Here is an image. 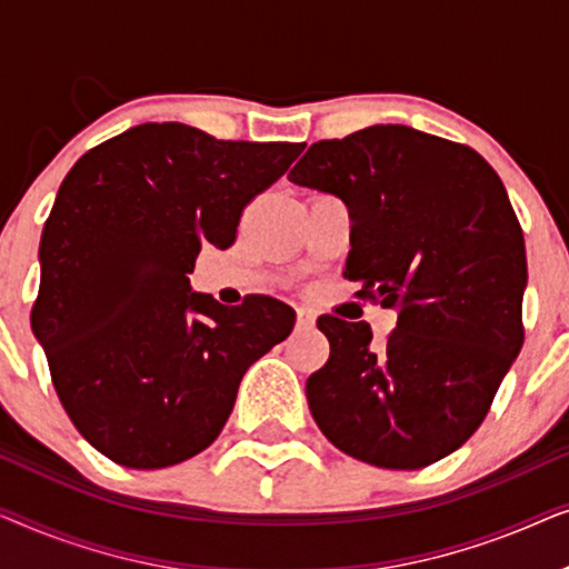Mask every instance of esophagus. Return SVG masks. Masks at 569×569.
<instances>
[{
    "label": "esophagus",
    "instance_id": "esophagus-1",
    "mask_svg": "<svg viewBox=\"0 0 569 569\" xmlns=\"http://www.w3.org/2000/svg\"><path fill=\"white\" fill-rule=\"evenodd\" d=\"M316 316L306 308H298V329H313Z\"/></svg>",
    "mask_w": 569,
    "mask_h": 569
}]
</instances>
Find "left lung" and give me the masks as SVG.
Wrapping results in <instances>:
<instances>
[{
  "mask_svg": "<svg viewBox=\"0 0 569 569\" xmlns=\"http://www.w3.org/2000/svg\"><path fill=\"white\" fill-rule=\"evenodd\" d=\"M290 181L347 201L345 277L399 316L383 345L365 321L318 318L331 355L306 383L310 415L378 469L440 461L485 422L526 337V243L500 176L469 144L380 123L310 144Z\"/></svg>",
  "mask_w": 569,
  "mask_h": 569,
  "instance_id": "1",
  "label": "left lung"
}]
</instances>
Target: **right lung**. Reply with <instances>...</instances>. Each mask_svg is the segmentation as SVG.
Listing matches in <instances>:
<instances>
[{
	"instance_id": "add662e5",
	"label": "right lung",
	"mask_w": 569,
	"mask_h": 569,
	"mask_svg": "<svg viewBox=\"0 0 569 569\" xmlns=\"http://www.w3.org/2000/svg\"><path fill=\"white\" fill-rule=\"evenodd\" d=\"M302 144L142 123L84 152L59 186L30 310L77 432L127 469H166L222 432L246 370L290 337L269 295L191 292L201 246L236 243L243 209Z\"/></svg>"
}]
</instances>
